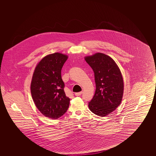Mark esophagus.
Here are the masks:
<instances>
[{"instance_id":"34e87169","label":"esophagus","mask_w":156,"mask_h":156,"mask_svg":"<svg viewBox=\"0 0 156 156\" xmlns=\"http://www.w3.org/2000/svg\"><path fill=\"white\" fill-rule=\"evenodd\" d=\"M82 94V92H76L75 94V96H80Z\"/></svg>"}]
</instances>
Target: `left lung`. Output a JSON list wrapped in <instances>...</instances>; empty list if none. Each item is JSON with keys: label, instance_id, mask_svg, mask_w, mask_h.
Listing matches in <instances>:
<instances>
[{"label": "left lung", "instance_id": "8db88e82", "mask_svg": "<svg viewBox=\"0 0 156 156\" xmlns=\"http://www.w3.org/2000/svg\"><path fill=\"white\" fill-rule=\"evenodd\" d=\"M95 76L96 90L88 103L90 111L104 117L114 111L122 102L124 91L123 76L111 57L101 52L85 57Z\"/></svg>", "mask_w": 156, "mask_h": 156}]
</instances>
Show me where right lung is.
<instances>
[{"label":"right lung","mask_w":156,"mask_h":156,"mask_svg":"<svg viewBox=\"0 0 156 156\" xmlns=\"http://www.w3.org/2000/svg\"><path fill=\"white\" fill-rule=\"evenodd\" d=\"M68 58L59 52L48 54L34 69L30 85L31 97L38 111L47 118L58 119L69 107L70 99L64 90L61 74Z\"/></svg>","instance_id":"add662e5"}]
</instances>
